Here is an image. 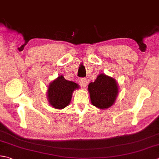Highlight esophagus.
Returning <instances> with one entry per match:
<instances>
[{"mask_svg":"<svg viewBox=\"0 0 159 159\" xmlns=\"http://www.w3.org/2000/svg\"><path fill=\"white\" fill-rule=\"evenodd\" d=\"M80 84H81V85L84 88H86V86L88 85V80H87L86 79H80Z\"/></svg>","mask_w":159,"mask_h":159,"instance_id":"obj_1","label":"esophagus"}]
</instances>
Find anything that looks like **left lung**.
I'll use <instances>...</instances> for the list:
<instances>
[{"label":"left lung","instance_id":"left-lung-1","mask_svg":"<svg viewBox=\"0 0 159 159\" xmlns=\"http://www.w3.org/2000/svg\"><path fill=\"white\" fill-rule=\"evenodd\" d=\"M119 85L114 78L101 74L88 85L90 101L94 106L106 110L114 104L119 94Z\"/></svg>","mask_w":159,"mask_h":159}]
</instances>
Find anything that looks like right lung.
Returning <instances> with one entry per match:
<instances>
[{
  "instance_id": "obj_1",
  "label": "right lung",
  "mask_w": 159,
  "mask_h": 159,
  "mask_svg": "<svg viewBox=\"0 0 159 159\" xmlns=\"http://www.w3.org/2000/svg\"><path fill=\"white\" fill-rule=\"evenodd\" d=\"M79 89V85L73 81L59 76L49 83L47 97L49 103L55 109L62 110L70 103L74 90Z\"/></svg>"
}]
</instances>
